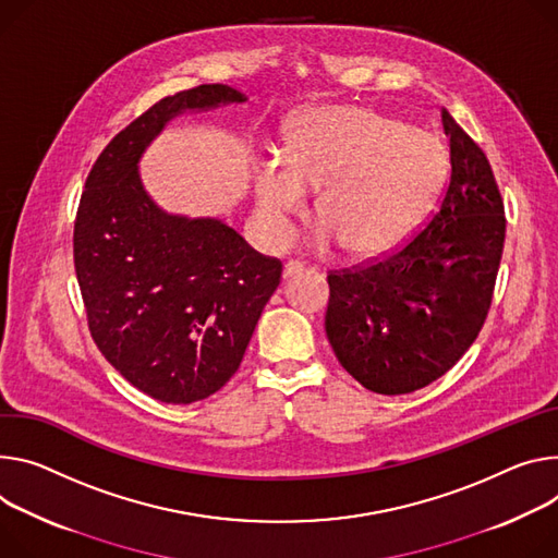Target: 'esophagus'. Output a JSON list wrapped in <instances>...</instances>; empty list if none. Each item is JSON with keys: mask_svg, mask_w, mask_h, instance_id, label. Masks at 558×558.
I'll return each instance as SVG.
<instances>
[{"mask_svg": "<svg viewBox=\"0 0 558 558\" xmlns=\"http://www.w3.org/2000/svg\"><path fill=\"white\" fill-rule=\"evenodd\" d=\"M302 269H305V265H302L300 260H287L282 267V278H291V276L300 274Z\"/></svg>", "mask_w": 558, "mask_h": 558, "instance_id": "34e87169", "label": "esophagus"}]
</instances>
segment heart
Here are the masks:
<instances>
[{
	"instance_id": "heart-1",
	"label": "heart",
	"mask_w": 558,
	"mask_h": 558,
	"mask_svg": "<svg viewBox=\"0 0 558 558\" xmlns=\"http://www.w3.org/2000/svg\"><path fill=\"white\" fill-rule=\"evenodd\" d=\"M440 137L365 107H318L284 129L280 160L258 165L253 197L282 235L323 186L316 222L347 256L374 258L412 233L440 191Z\"/></svg>"
}]
</instances>
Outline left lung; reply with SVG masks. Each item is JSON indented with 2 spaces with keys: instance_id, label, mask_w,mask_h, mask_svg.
<instances>
[{
  "instance_id": "left-lung-1",
  "label": "left lung",
  "mask_w": 558,
  "mask_h": 558,
  "mask_svg": "<svg viewBox=\"0 0 558 558\" xmlns=\"http://www.w3.org/2000/svg\"><path fill=\"white\" fill-rule=\"evenodd\" d=\"M449 180L436 211L387 256L329 271L325 331L363 387L416 391L461 361L487 318L505 209L483 148L442 109Z\"/></svg>"
}]
</instances>
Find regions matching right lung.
Returning a JSON list of instances; mask_svg holds the SVG:
<instances>
[{
	"label": "right lung",
	"instance_id": "1",
	"mask_svg": "<svg viewBox=\"0 0 558 558\" xmlns=\"http://www.w3.org/2000/svg\"><path fill=\"white\" fill-rule=\"evenodd\" d=\"M244 99L225 84L160 99L107 144L80 197L73 260L88 331L133 387L160 402L189 404L229 383L282 263L220 220L160 211L137 162L178 113Z\"/></svg>",
	"mask_w": 558,
	"mask_h": 558
}]
</instances>
